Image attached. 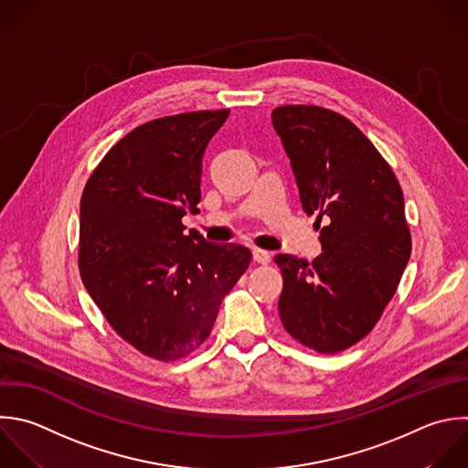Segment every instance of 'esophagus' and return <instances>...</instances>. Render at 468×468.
I'll list each match as a JSON object with an SVG mask.
<instances>
[{
  "instance_id": "esophagus-1",
  "label": "esophagus",
  "mask_w": 468,
  "mask_h": 468,
  "mask_svg": "<svg viewBox=\"0 0 468 468\" xmlns=\"http://www.w3.org/2000/svg\"><path fill=\"white\" fill-rule=\"evenodd\" d=\"M252 258H254V261H258V263H269L271 261V254L267 252V250H263V249H252Z\"/></svg>"
}]
</instances>
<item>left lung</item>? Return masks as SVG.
<instances>
[{
  "mask_svg": "<svg viewBox=\"0 0 468 468\" xmlns=\"http://www.w3.org/2000/svg\"><path fill=\"white\" fill-rule=\"evenodd\" d=\"M272 126L322 243L311 263L274 258L283 274L280 318L303 346L338 353L373 329L410 260L402 190L367 137L335 112L282 106Z\"/></svg>",
  "mask_w": 468,
  "mask_h": 468,
  "instance_id": "left-lung-1",
  "label": "left lung"
}]
</instances>
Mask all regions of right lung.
<instances>
[{"label": "right lung", "mask_w": 468, "mask_h": 468, "mask_svg": "<svg viewBox=\"0 0 468 468\" xmlns=\"http://www.w3.org/2000/svg\"><path fill=\"white\" fill-rule=\"evenodd\" d=\"M229 110L146 122L91 174L80 201V276L112 327L141 353L177 360L212 331L250 263L238 243L185 232L199 212L203 155Z\"/></svg>", "instance_id": "obj_1"}]
</instances>
